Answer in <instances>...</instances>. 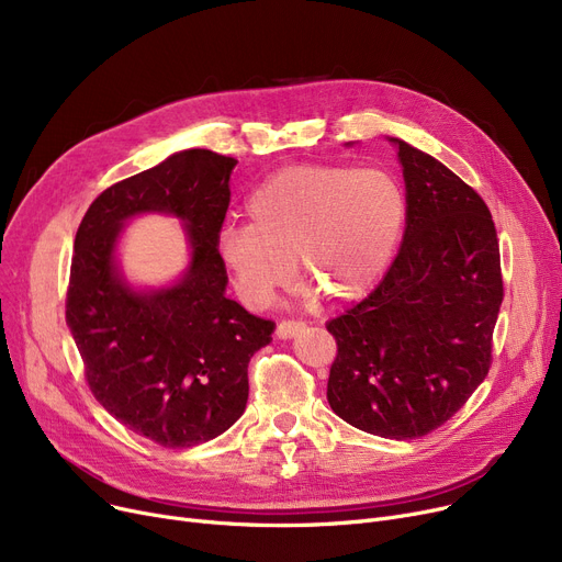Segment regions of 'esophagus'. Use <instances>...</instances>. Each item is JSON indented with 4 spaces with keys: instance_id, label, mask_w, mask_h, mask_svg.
Here are the masks:
<instances>
[{
    "instance_id": "esophagus-1",
    "label": "esophagus",
    "mask_w": 562,
    "mask_h": 562,
    "mask_svg": "<svg viewBox=\"0 0 562 562\" xmlns=\"http://www.w3.org/2000/svg\"><path fill=\"white\" fill-rule=\"evenodd\" d=\"M303 328H305V321H280L276 335H278L280 339H289V337H293V335H299Z\"/></svg>"
}]
</instances>
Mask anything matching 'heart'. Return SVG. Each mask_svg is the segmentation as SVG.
I'll return each instance as SVG.
<instances>
[{"label":"heart","mask_w":562,"mask_h":562,"mask_svg":"<svg viewBox=\"0 0 562 562\" xmlns=\"http://www.w3.org/2000/svg\"><path fill=\"white\" fill-rule=\"evenodd\" d=\"M250 223L218 229V255L250 307H266L305 276L337 303L358 301L387 271L401 244L407 198L385 168L289 166L248 202Z\"/></svg>","instance_id":"1"}]
</instances>
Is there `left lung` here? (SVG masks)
Masks as SVG:
<instances>
[{"mask_svg":"<svg viewBox=\"0 0 562 562\" xmlns=\"http://www.w3.org/2000/svg\"><path fill=\"white\" fill-rule=\"evenodd\" d=\"M407 218L390 271L326 323L337 341L328 403L364 432L417 439L485 380L504 301L498 239L483 198L401 138Z\"/></svg>","mask_w":562,"mask_h":562,"instance_id":"1","label":"left lung"}]
</instances>
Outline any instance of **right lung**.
<instances>
[{
	"label": "right lung",
	"instance_id": "right-lung-1",
	"mask_svg": "<svg viewBox=\"0 0 562 562\" xmlns=\"http://www.w3.org/2000/svg\"><path fill=\"white\" fill-rule=\"evenodd\" d=\"M236 159L175 153L102 191L75 236L66 321L100 405L166 449H189L244 415L248 362L271 341L273 321L225 299L218 229ZM170 213L186 221L192 261L170 288L136 292L114 263L125 220Z\"/></svg>",
	"mask_w": 562,
	"mask_h": 562
}]
</instances>
